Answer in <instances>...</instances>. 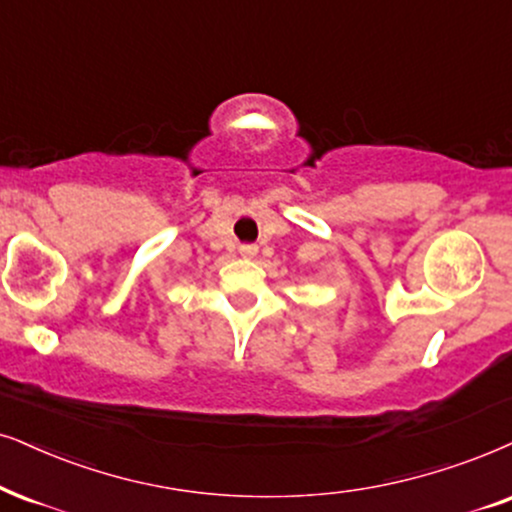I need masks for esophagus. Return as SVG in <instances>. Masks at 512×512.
Masks as SVG:
<instances>
[{"mask_svg":"<svg viewBox=\"0 0 512 512\" xmlns=\"http://www.w3.org/2000/svg\"><path fill=\"white\" fill-rule=\"evenodd\" d=\"M241 257H245V260H252V257H257V245H241Z\"/></svg>","mask_w":512,"mask_h":512,"instance_id":"34e87169","label":"esophagus"}]
</instances>
